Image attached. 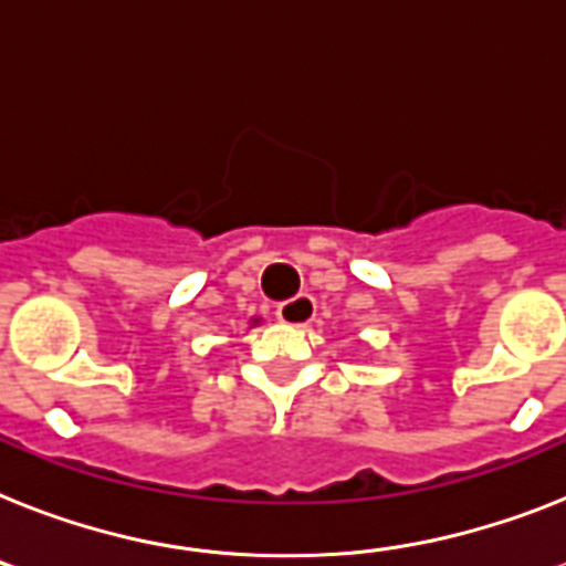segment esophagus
<instances>
[{
  "label": "esophagus",
  "mask_w": 566,
  "mask_h": 566,
  "mask_svg": "<svg viewBox=\"0 0 566 566\" xmlns=\"http://www.w3.org/2000/svg\"><path fill=\"white\" fill-rule=\"evenodd\" d=\"M317 303L312 294H297L292 301H283L277 306V321L289 326H310L315 321Z\"/></svg>",
  "instance_id": "obj_1"
}]
</instances>
